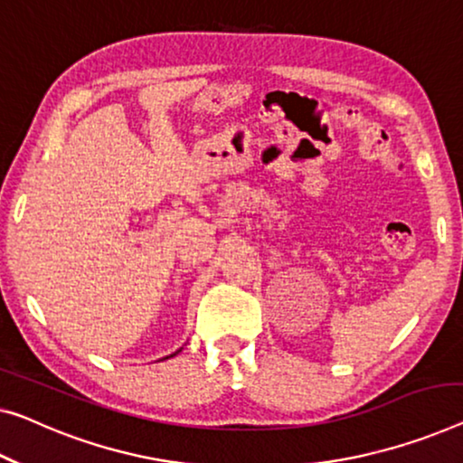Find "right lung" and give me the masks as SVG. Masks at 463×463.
<instances>
[{"label": "right lung", "mask_w": 463, "mask_h": 463, "mask_svg": "<svg viewBox=\"0 0 463 463\" xmlns=\"http://www.w3.org/2000/svg\"><path fill=\"white\" fill-rule=\"evenodd\" d=\"M181 349H183V347H181ZM181 349H178V351H181ZM178 351H175V354H172V355H165V357H164V360H168V357H175V355L178 354Z\"/></svg>", "instance_id": "add662e5"}]
</instances>
